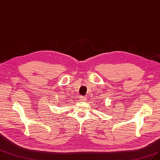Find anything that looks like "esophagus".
Segmentation results:
<instances>
[{
  "label": "esophagus",
  "mask_w": 160,
  "mask_h": 160,
  "mask_svg": "<svg viewBox=\"0 0 160 160\" xmlns=\"http://www.w3.org/2000/svg\"><path fill=\"white\" fill-rule=\"evenodd\" d=\"M81 100L83 101V100H85V98L84 97H81Z\"/></svg>",
  "instance_id": "34e87169"
}]
</instances>
